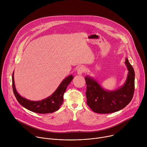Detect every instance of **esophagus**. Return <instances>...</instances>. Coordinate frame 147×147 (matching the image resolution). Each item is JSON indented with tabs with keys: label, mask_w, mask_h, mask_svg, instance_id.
Wrapping results in <instances>:
<instances>
[{
	"label": "esophagus",
	"mask_w": 147,
	"mask_h": 147,
	"mask_svg": "<svg viewBox=\"0 0 147 147\" xmlns=\"http://www.w3.org/2000/svg\"><path fill=\"white\" fill-rule=\"evenodd\" d=\"M85 71H86L85 67L81 66L80 67H78V69H77V74L79 75H81L83 73H84Z\"/></svg>",
	"instance_id": "obj_1"
}]
</instances>
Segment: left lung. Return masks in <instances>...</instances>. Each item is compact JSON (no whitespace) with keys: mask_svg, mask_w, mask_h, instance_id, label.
<instances>
[{"mask_svg":"<svg viewBox=\"0 0 147 147\" xmlns=\"http://www.w3.org/2000/svg\"><path fill=\"white\" fill-rule=\"evenodd\" d=\"M129 70L124 84L115 91L104 90L99 83L90 76L85 77L87 103L93 112L98 113H111L126 107L131 100L134 92L135 73L128 59L125 61Z\"/></svg>","mask_w":147,"mask_h":147,"instance_id":"obj_1","label":"left lung"}]
</instances>
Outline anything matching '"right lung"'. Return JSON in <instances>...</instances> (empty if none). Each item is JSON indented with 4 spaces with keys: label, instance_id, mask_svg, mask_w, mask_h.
Here are the masks:
<instances>
[{
    "label": "right lung",
    "instance_id": "obj_1",
    "mask_svg": "<svg viewBox=\"0 0 147 147\" xmlns=\"http://www.w3.org/2000/svg\"><path fill=\"white\" fill-rule=\"evenodd\" d=\"M13 75L14 72L12 74V87L17 101L27 109L35 113L42 114L53 113L60 108L63 102L64 93L73 79L72 75L69 76L62 81L56 90L51 96L41 100L33 101L27 99L19 95L15 87Z\"/></svg>",
    "mask_w": 147,
    "mask_h": 147
}]
</instances>
